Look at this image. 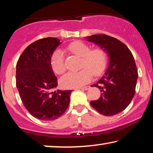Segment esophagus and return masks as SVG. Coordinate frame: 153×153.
Instances as JSON below:
<instances>
[{
	"label": "esophagus",
	"instance_id": "obj_1",
	"mask_svg": "<svg viewBox=\"0 0 153 153\" xmlns=\"http://www.w3.org/2000/svg\"><path fill=\"white\" fill-rule=\"evenodd\" d=\"M90 88V85H87V86H84V87H82V88H79V89L82 90H87L89 89Z\"/></svg>",
	"mask_w": 153,
	"mask_h": 153
}]
</instances>
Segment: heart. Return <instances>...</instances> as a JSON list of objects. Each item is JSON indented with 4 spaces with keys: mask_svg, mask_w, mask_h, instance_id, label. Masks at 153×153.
Masks as SVG:
<instances>
[{
    "mask_svg": "<svg viewBox=\"0 0 153 153\" xmlns=\"http://www.w3.org/2000/svg\"><path fill=\"white\" fill-rule=\"evenodd\" d=\"M68 51L81 57L80 71L70 72L62 77L60 83L64 88H77L85 85L91 80L92 74L97 76L102 74L107 66V53L102 48L90 49L89 45L81 41L72 42L67 47ZM51 65L54 72L62 74L66 66L63 52L56 50L51 57Z\"/></svg>",
    "mask_w": 153,
    "mask_h": 153,
    "instance_id": "heart-1",
    "label": "heart"
}]
</instances>
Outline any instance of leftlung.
<instances>
[{
    "instance_id": "1",
    "label": "left lung",
    "mask_w": 153,
    "mask_h": 153,
    "mask_svg": "<svg viewBox=\"0 0 153 153\" xmlns=\"http://www.w3.org/2000/svg\"><path fill=\"white\" fill-rule=\"evenodd\" d=\"M87 39L105 50L110 57L103 77L91 85L100 90L101 96L90 105L105 116L115 115L128 107L135 93L138 72L133 55L124 43L108 35L94 34Z\"/></svg>"
}]
</instances>
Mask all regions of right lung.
<instances>
[{"instance_id": "add662e5", "label": "right lung", "mask_w": 153, "mask_h": 153, "mask_svg": "<svg viewBox=\"0 0 153 153\" xmlns=\"http://www.w3.org/2000/svg\"><path fill=\"white\" fill-rule=\"evenodd\" d=\"M60 40L44 38L31 43L16 63V84L22 102L35 118L52 121L68 109L72 90H55L57 78L51 65V57Z\"/></svg>"}]
</instances>
